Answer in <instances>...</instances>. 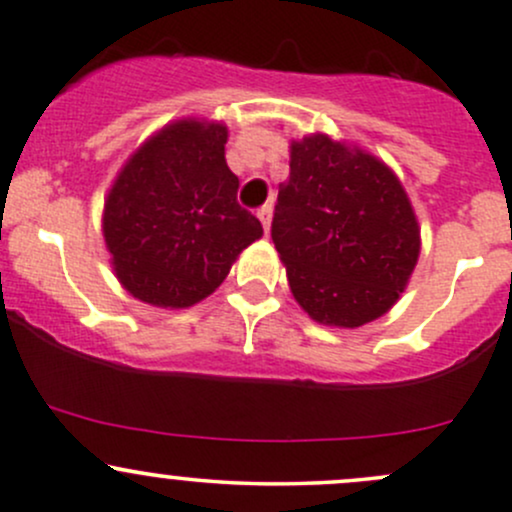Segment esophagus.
<instances>
[{
	"label": "esophagus",
	"instance_id": "esophagus-1",
	"mask_svg": "<svg viewBox=\"0 0 512 512\" xmlns=\"http://www.w3.org/2000/svg\"><path fill=\"white\" fill-rule=\"evenodd\" d=\"M257 218H260L265 233H270V225H272V206H270V203H267V206H262L260 211H257Z\"/></svg>",
	"mask_w": 512,
	"mask_h": 512
}]
</instances>
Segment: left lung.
<instances>
[{
    "label": "left lung",
    "instance_id": "1",
    "mask_svg": "<svg viewBox=\"0 0 512 512\" xmlns=\"http://www.w3.org/2000/svg\"><path fill=\"white\" fill-rule=\"evenodd\" d=\"M272 242L297 304L316 324L336 328L387 314L407 289L422 247L395 171L321 132L289 144Z\"/></svg>",
    "mask_w": 512,
    "mask_h": 512
}]
</instances>
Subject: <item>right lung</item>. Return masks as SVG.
Masks as SVG:
<instances>
[{
	"instance_id": "add662e5",
	"label": "right lung",
	"mask_w": 512,
	"mask_h": 512,
	"mask_svg": "<svg viewBox=\"0 0 512 512\" xmlns=\"http://www.w3.org/2000/svg\"><path fill=\"white\" fill-rule=\"evenodd\" d=\"M228 127L184 117L144 139L107 191L102 238L134 299L188 309L213 294L260 220L238 206V176L225 164Z\"/></svg>"
}]
</instances>
